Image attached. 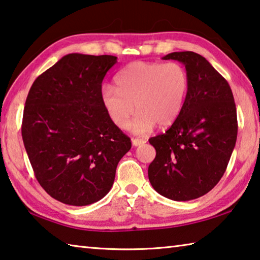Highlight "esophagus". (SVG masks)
Masks as SVG:
<instances>
[{
    "mask_svg": "<svg viewBox=\"0 0 260 260\" xmlns=\"http://www.w3.org/2000/svg\"><path fill=\"white\" fill-rule=\"evenodd\" d=\"M132 143H133V146H134V147H139V146H142V144L146 143V140L135 138V139L132 140Z\"/></svg>",
    "mask_w": 260,
    "mask_h": 260,
    "instance_id": "obj_1",
    "label": "esophagus"
}]
</instances>
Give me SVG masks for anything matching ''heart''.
Returning <instances> with one entry per match:
<instances>
[{"label": "heart", "instance_id": "1", "mask_svg": "<svg viewBox=\"0 0 260 260\" xmlns=\"http://www.w3.org/2000/svg\"><path fill=\"white\" fill-rule=\"evenodd\" d=\"M189 90V77L178 63L138 60L116 76V87L101 88V101L111 121L121 129L131 125L136 134H147L156 124L167 127L181 113Z\"/></svg>", "mask_w": 260, "mask_h": 260}]
</instances>
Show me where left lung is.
Returning <instances> with one entry per match:
<instances>
[{"label": "left lung", "mask_w": 260, "mask_h": 260, "mask_svg": "<svg viewBox=\"0 0 260 260\" xmlns=\"http://www.w3.org/2000/svg\"><path fill=\"white\" fill-rule=\"evenodd\" d=\"M162 59L184 64L189 90L174 124L149 139L156 157L148 177L164 197L190 201L214 188L227 169L237 138L234 96L226 79L203 56L180 51Z\"/></svg>", "instance_id": "obj_1"}]
</instances>
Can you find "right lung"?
<instances>
[{"label":"right lung","mask_w":260,"mask_h":260,"mask_svg":"<svg viewBox=\"0 0 260 260\" xmlns=\"http://www.w3.org/2000/svg\"><path fill=\"white\" fill-rule=\"evenodd\" d=\"M116 56L69 54L40 74L25 102L21 136L35 178L64 204H93L111 189L131 139L101 101Z\"/></svg>","instance_id":"1"}]
</instances>
